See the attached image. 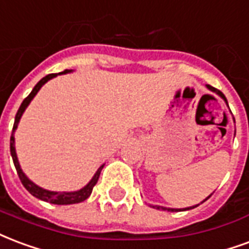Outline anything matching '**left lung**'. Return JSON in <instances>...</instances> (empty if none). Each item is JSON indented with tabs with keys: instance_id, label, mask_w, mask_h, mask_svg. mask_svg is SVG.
<instances>
[{
	"instance_id": "1",
	"label": "left lung",
	"mask_w": 249,
	"mask_h": 249,
	"mask_svg": "<svg viewBox=\"0 0 249 249\" xmlns=\"http://www.w3.org/2000/svg\"><path fill=\"white\" fill-rule=\"evenodd\" d=\"M206 87L209 88L210 91L215 92V93H216V95H219V96L222 97L223 100L226 101V104H227V106H228V103H227V99H226V96H224V95H223L222 92L219 91V89H216V88L211 87V86H209V84H207V86H206ZM210 196H211V195H210ZM210 196H207V198H206V199H204V200H207V199H209ZM204 200H203V202H204ZM203 202H202V203H203ZM196 206H198V204H196ZM196 206H193V207H187V209H167V207H162V206H153V209H157V210H163V211H186V210H191V209H194V207H196Z\"/></svg>"
}]
</instances>
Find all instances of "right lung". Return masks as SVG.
I'll return each mask as SVG.
<instances>
[{"label":"right lung","instance_id":"1","mask_svg":"<svg viewBox=\"0 0 249 249\" xmlns=\"http://www.w3.org/2000/svg\"><path fill=\"white\" fill-rule=\"evenodd\" d=\"M71 72V70H64L63 72L60 73H67ZM55 76H58V73H50L45 78H42L39 82L36 83V86L33 88V91L30 92V95L25 99V100L22 101L21 107H19V109L17 112L16 115V120H14V125H13V132H12V137H10V154H12L13 162H14V166L17 169V174L19 177V179H21L22 185L25 186V189H26L31 195H34L36 198L40 200H45V202H49V203L53 204H73V203H80L83 200H86L91 195L92 189H93V186L96 185L97 181H99V177H100L101 169L104 167V165H101L97 171L95 173V176L92 177V179L88 182L87 185L84 186L83 189L78 191H71V193H66V191H62V193H58V191H50V190H45V189H42L39 186H36L34 182H31L29 178L26 177V174L22 171L21 166H19V162H18V158H17V153H16V146H14V132H16L17 126H18V123H19V120H21L22 115H23V112L27 108V106L30 104V101L34 99L38 91H39L42 86L47 83L50 79L55 78Z\"/></svg>","mask_w":249,"mask_h":249}]
</instances>
